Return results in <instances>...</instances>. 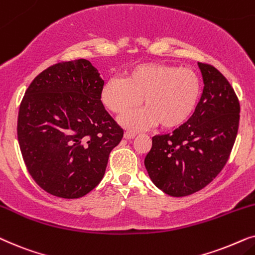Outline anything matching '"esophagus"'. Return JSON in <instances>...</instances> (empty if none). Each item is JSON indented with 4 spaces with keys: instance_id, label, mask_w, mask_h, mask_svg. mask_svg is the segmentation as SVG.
<instances>
[{
    "instance_id": "1",
    "label": "esophagus",
    "mask_w": 255,
    "mask_h": 255,
    "mask_svg": "<svg viewBox=\"0 0 255 255\" xmlns=\"http://www.w3.org/2000/svg\"><path fill=\"white\" fill-rule=\"evenodd\" d=\"M135 133H133V131H129V130H127V131H125V138H127V140H130V138H134L135 137Z\"/></svg>"
}]
</instances>
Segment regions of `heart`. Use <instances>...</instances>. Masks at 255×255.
I'll list each match as a JSON object with an SVG mask.
<instances>
[{
  "mask_svg": "<svg viewBox=\"0 0 255 255\" xmlns=\"http://www.w3.org/2000/svg\"><path fill=\"white\" fill-rule=\"evenodd\" d=\"M201 92L202 83L195 71L145 63L127 71L125 79H108L101 88L100 99L112 113H124L142 99L145 107L127 112L119 119L126 128L141 130L156 124L164 128L184 124L195 111Z\"/></svg>",
  "mask_w": 255,
  "mask_h": 255,
  "instance_id": "heart-1",
  "label": "heart"
}]
</instances>
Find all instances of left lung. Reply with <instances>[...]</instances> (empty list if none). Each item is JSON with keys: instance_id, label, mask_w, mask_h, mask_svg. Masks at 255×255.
Wrapping results in <instances>:
<instances>
[{"instance_id": "8db88e82", "label": "left lung", "mask_w": 255, "mask_h": 255, "mask_svg": "<svg viewBox=\"0 0 255 255\" xmlns=\"http://www.w3.org/2000/svg\"><path fill=\"white\" fill-rule=\"evenodd\" d=\"M204 90L193 114L170 134L155 135L144 167L152 183L172 197L195 193L222 171L238 134L240 105L216 67L198 63Z\"/></svg>"}]
</instances>
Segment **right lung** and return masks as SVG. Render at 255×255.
<instances>
[{
    "instance_id": "obj_1",
    "label": "right lung",
    "mask_w": 255,
    "mask_h": 255,
    "mask_svg": "<svg viewBox=\"0 0 255 255\" xmlns=\"http://www.w3.org/2000/svg\"><path fill=\"white\" fill-rule=\"evenodd\" d=\"M104 80L86 59L39 73L18 112L17 137L29 174L44 191L66 199L99 184L124 130L100 100Z\"/></svg>"
}]
</instances>
